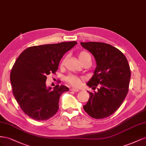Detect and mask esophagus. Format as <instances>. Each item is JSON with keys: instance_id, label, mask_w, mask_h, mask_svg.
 <instances>
[{"instance_id": "1", "label": "esophagus", "mask_w": 146, "mask_h": 146, "mask_svg": "<svg viewBox=\"0 0 146 146\" xmlns=\"http://www.w3.org/2000/svg\"><path fill=\"white\" fill-rule=\"evenodd\" d=\"M70 90L71 91H74V92H78V91H79L78 89H77V88H70Z\"/></svg>"}]
</instances>
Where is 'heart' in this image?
Returning a JSON list of instances; mask_svg holds the SVG:
<instances>
[{
	"mask_svg": "<svg viewBox=\"0 0 146 146\" xmlns=\"http://www.w3.org/2000/svg\"><path fill=\"white\" fill-rule=\"evenodd\" d=\"M90 55L88 54V52L85 51H82L78 55V58L79 60H80L81 62L82 63L83 61H85L88 58H90ZM64 63V61H63L62 63H61V66H63ZM66 81L71 85L73 86H78L81 83V78L78 77L76 76H74V75H69V76H67L65 78Z\"/></svg>",
	"mask_w": 146,
	"mask_h": 146,
	"instance_id": "obj_1",
	"label": "heart"
}]
</instances>
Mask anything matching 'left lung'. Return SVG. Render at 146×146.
<instances>
[{
	"mask_svg": "<svg viewBox=\"0 0 146 146\" xmlns=\"http://www.w3.org/2000/svg\"><path fill=\"white\" fill-rule=\"evenodd\" d=\"M94 56L96 68L86 83L98 92L88 91L90 99L83 109L95 119L108 117L124 100L129 91L131 77L130 66L125 55L113 46L104 42H80Z\"/></svg>",
	"mask_w": 146,
	"mask_h": 146,
	"instance_id": "1",
	"label": "left lung"
}]
</instances>
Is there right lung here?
Returning <instances> with one entry per match:
<instances>
[{
    "label": "right lung",
    "mask_w": 146,
    "mask_h": 146,
    "mask_svg": "<svg viewBox=\"0 0 146 146\" xmlns=\"http://www.w3.org/2000/svg\"><path fill=\"white\" fill-rule=\"evenodd\" d=\"M76 41L30 47L17 58L10 74L13 93L22 110L37 121H45L59 108L60 97L68 91L64 85L46 86L47 76L55 74L64 54Z\"/></svg>",
    "instance_id": "obj_1"
}]
</instances>
